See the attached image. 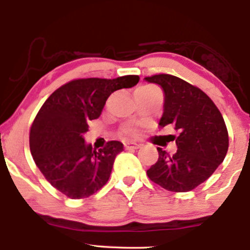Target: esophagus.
Masks as SVG:
<instances>
[{"label": "esophagus", "instance_id": "esophagus-1", "mask_svg": "<svg viewBox=\"0 0 250 250\" xmlns=\"http://www.w3.org/2000/svg\"><path fill=\"white\" fill-rule=\"evenodd\" d=\"M123 146H125V149H137L140 147L139 145H137L136 142H131V141H127L123 143Z\"/></svg>", "mask_w": 250, "mask_h": 250}]
</instances>
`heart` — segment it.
I'll return each mask as SVG.
<instances>
[{
	"label": "heart",
	"instance_id": "1",
	"mask_svg": "<svg viewBox=\"0 0 250 250\" xmlns=\"http://www.w3.org/2000/svg\"><path fill=\"white\" fill-rule=\"evenodd\" d=\"M139 90H159L155 85H151V84H147V85H142V87L139 88ZM123 133L125 135H128V136H135L136 135V129L133 128V127H125L123 129Z\"/></svg>",
	"mask_w": 250,
	"mask_h": 250
}]
</instances>
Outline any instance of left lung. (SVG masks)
Returning <instances> with one entry per match:
<instances>
[{
  "label": "left lung",
  "mask_w": 250,
  "mask_h": 250,
  "mask_svg": "<svg viewBox=\"0 0 250 250\" xmlns=\"http://www.w3.org/2000/svg\"><path fill=\"white\" fill-rule=\"evenodd\" d=\"M165 91V111L160 127L171 125L177 146L169 155L162 148L159 159L147 170L148 177L160 187L175 193L190 191L205 182L225 160L229 137L225 120L205 91L169 74L146 77Z\"/></svg>",
  "instance_id": "obj_1"
}]
</instances>
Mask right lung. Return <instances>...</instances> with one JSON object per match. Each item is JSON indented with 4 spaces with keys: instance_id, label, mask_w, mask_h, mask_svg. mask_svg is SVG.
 Listing matches in <instances>:
<instances>
[{
    "instance_id": "right-lung-1",
    "label": "right lung",
    "mask_w": 250,
    "mask_h": 250,
    "mask_svg": "<svg viewBox=\"0 0 250 250\" xmlns=\"http://www.w3.org/2000/svg\"><path fill=\"white\" fill-rule=\"evenodd\" d=\"M139 80L137 75L71 80L40 108L30 128V151L45 180L63 195L84 199L108 182L123 145L109 141L95 150L85 145L83 134L88 131V122L101 115L111 93L134 87Z\"/></svg>"
}]
</instances>
